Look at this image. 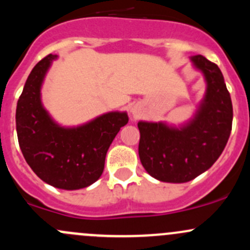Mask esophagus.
I'll list each match as a JSON object with an SVG mask.
<instances>
[{"mask_svg":"<svg viewBox=\"0 0 250 250\" xmlns=\"http://www.w3.org/2000/svg\"><path fill=\"white\" fill-rule=\"evenodd\" d=\"M140 115V109L138 105H133L132 107H130V116H132V118H138Z\"/></svg>","mask_w":250,"mask_h":250,"instance_id":"34e87169","label":"esophagus"}]
</instances>
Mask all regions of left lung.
<instances>
[{"mask_svg": "<svg viewBox=\"0 0 250 250\" xmlns=\"http://www.w3.org/2000/svg\"><path fill=\"white\" fill-rule=\"evenodd\" d=\"M190 60L203 74L207 85L192 118L179 125L138 122L141 165L152 178L165 183H188L208 170L232 129V102L220 69L201 54Z\"/></svg>", "mask_w": 250, "mask_h": 250, "instance_id": "left-lung-1", "label": "left lung"}]
</instances>
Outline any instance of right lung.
Wrapping results in <instances>:
<instances>
[{
    "instance_id": "1",
    "label": "right lung",
    "mask_w": 250,
    "mask_h": 250,
    "mask_svg": "<svg viewBox=\"0 0 250 250\" xmlns=\"http://www.w3.org/2000/svg\"><path fill=\"white\" fill-rule=\"evenodd\" d=\"M57 59L53 54L43 58L25 82L17 104L18 141L25 161L41 180L62 190H80L102 176L107 150L128 123V115L111 111L74 127L55 122L42 104L41 88Z\"/></svg>"
}]
</instances>
